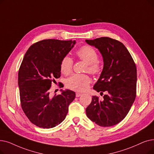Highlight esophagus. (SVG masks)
Wrapping results in <instances>:
<instances>
[{
  "label": "esophagus",
  "mask_w": 154,
  "mask_h": 154,
  "mask_svg": "<svg viewBox=\"0 0 154 154\" xmlns=\"http://www.w3.org/2000/svg\"><path fill=\"white\" fill-rule=\"evenodd\" d=\"M82 95V93H80V92H76V97H80V96H81Z\"/></svg>",
  "instance_id": "esophagus-1"
}]
</instances>
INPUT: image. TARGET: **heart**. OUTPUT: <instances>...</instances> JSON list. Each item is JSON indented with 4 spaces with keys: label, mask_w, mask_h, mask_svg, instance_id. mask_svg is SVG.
<instances>
[{
    "label": "heart",
    "mask_w": 154,
    "mask_h": 154,
    "mask_svg": "<svg viewBox=\"0 0 154 154\" xmlns=\"http://www.w3.org/2000/svg\"><path fill=\"white\" fill-rule=\"evenodd\" d=\"M77 55L88 63L85 70L92 74H98L101 70V64L97 61V53L91 46L85 45L77 51ZM73 60L69 56H65L60 63L61 72L65 75L71 72L73 67ZM91 79L85 74H74L67 79L66 85L68 88L76 91H84L88 88Z\"/></svg>",
    "instance_id": "obj_1"
}]
</instances>
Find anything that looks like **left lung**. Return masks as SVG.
<instances>
[{"label":"left lung","instance_id":"left-lung-1","mask_svg":"<svg viewBox=\"0 0 154 154\" xmlns=\"http://www.w3.org/2000/svg\"><path fill=\"white\" fill-rule=\"evenodd\" d=\"M103 57V69L93 89L107 94L101 101L93 96L86 108V115L97 125L107 127L122 122L128 114L136 97L137 68L125 45L116 39L101 37L85 39Z\"/></svg>","mask_w":154,"mask_h":154}]
</instances>
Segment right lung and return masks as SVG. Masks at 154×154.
<instances>
[{
  "label": "right lung",
  "instance_id": "right-lung-1",
  "mask_svg": "<svg viewBox=\"0 0 154 154\" xmlns=\"http://www.w3.org/2000/svg\"><path fill=\"white\" fill-rule=\"evenodd\" d=\"M75 40L44 39L26 51L18 73L22 109L29 121L42 128H53L65 119L75 92L69 89L53 96L50 88L60 77V63Z\"/></svg>",
  "mask_w": 154,
  "mask_h": 154
}]
</instances>
